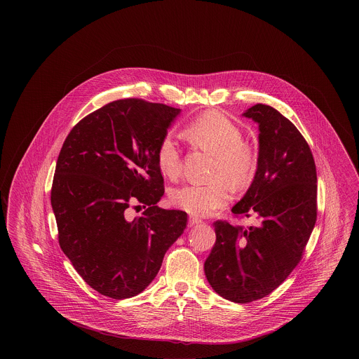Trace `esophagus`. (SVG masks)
I'll return each instance as SVG.
<instances>
[{
    "label": "esophagus",
    "instance_id": "obj_1",
    "mask_svg": "<svg viewBox=\"0 0 359 359\" xmlns=\"http://www.w3.org/2000/svg\"><path fill=\"white\" fill-rule=\"evenodd\" d=\"M188 223H189V226H198L199 223H202V219H199V218H196V217H189Z\"/></svg>",
    "mask_w": 359,
    "mask_h": 359
}]
</instances>
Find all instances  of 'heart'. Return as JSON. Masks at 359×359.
<instances>
[{
  "instance_id": "b5f03b06",
  "label": "heart",
  "mask_w": 359,
  "mask_h": 359,
  "mask_svg": "<svg viewBox=\"0 0 359 359\" xmlns=\"http://www.w3.org/2000/svg\"><path fill=\"white\" fill-rule=\"evenodd\" d=\"M184 136L198 148L214 154L208 184H187L172 192V203L195 217H207L227 203L230 198L229 182L233 186L245 184L256 168V156L243 141L238 126L218 111H207L191 121ZM160 172L176 179L182 170V157L177 142L171 135L164 137L157 148Z\"/></svg>"
}]
</instances>
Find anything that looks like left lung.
Segmentation results:
<instances>
[{
	"instance_id": "obj_1",
	"label": "left lung",
	"mask_w": 359,
	"mask_h": 359,
	"mask_svg": "<svg viewBox=\"0 0 359 359\" xmlns=\"http://www.w3.org/2000/svg\"><path fill=\"white\" fill-rule=\"evenodd\" d=\"M243 116L258 123L259 149L253 183L231 211L259 223L217 221V241L205 262L212 290L239 304L268 296L290 276L318 215L316 167L306 138L272 106L257 103Z\"/></svg>"
}]
</instances>
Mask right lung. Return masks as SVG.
<instances>
[{"instance_id":"obj_1","label":"right lung","mask_w":359,"mask_h":359,"mask_svg":"<svg viewBox=\"0 0 359 359\" xmlns=\"http://www.w3.org/2000/svg\"><path fill=\"white\" fill-rule=\"evenodd\" d=\"M179 113L118 100L79 121L60 149L51 189L59 245L103 296L122 300L145 290L187 226L184 211L157 205L164 179L156 154ZM133 201L147 210L128 222L124 210Z\"/></svg>"}]
</instances>
